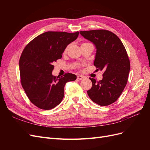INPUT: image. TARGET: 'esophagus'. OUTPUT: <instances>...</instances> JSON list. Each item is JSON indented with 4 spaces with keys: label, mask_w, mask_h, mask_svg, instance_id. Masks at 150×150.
Here are the masks:
<instances>
[{
    "label": "esophagus",
    "mask_w": 150,
    "mask_h": 150,
    "mask_svg": "<svg viewBox=\"0 0 150 150\" xmlns=\"http://www.w3.org/2000/svg\"><path fill=\"white\" fill-rule=\"evenodd\" d=\"M77 78H78V80H81L84 79V76H82V75H78V76H77Z\"/></svg>",
    "instance_id": "obj_1"
}]
</instances>
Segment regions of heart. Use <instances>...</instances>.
I'll list each match as a JSON object with an SVG mask.
<instances>
[{"label": "heart", "mask_w": 150, "mask_h": 150, "mask_svg": "<svg viewBox=\"0 0 150 150\" xmlns=\"http://www.w3.org/2000/svg\"><path fill=\"white\" fill-rule=\"evenodd\" d=\"M90 44V43H87V42H85V43H83L82 44H81V45H85V44ZM68 48H69V46H67L66 48L65 49V50H64V53H66L67 52V50H68Z\"/></svg>", "instance_id": "1"}]
</instances>
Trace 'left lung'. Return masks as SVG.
Returning a JSON list of instances; mask_svg holds the SVG:
<instances>
[{"label":"left lung","instance_id":"1","mask_svg":"<svg viewBox=\"0 0 150 150\" xmlns=\"http://www.w3.org/2000/svg\"><path fill=\"white\" fill-rule=\"evenodd\" d=\"M80 33L95 45L94 66L97 70L104 71L99 81L89 78L92 86L87 92L88 96L100 106L111 105L119 98L128 81L130 62L127 52L119 37L110 31L94 30Z\"/></svg>","mask_w":150,"mask_h":150}]
</instances>
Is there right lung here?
<instances>
[{
	"instance_id": "obj_1",
	"label": "right lung",
	"mask_w": 150,
	"mask_h": 150,
	"mask_svg": "<svg viewBox=\"0 0 150 150\" xmlns=\"http://www.w3.org/2000/svg\"><path fill=\"white\" fill-rule=\"evenodd\" d=\"M79 35L63 31H47L34 38L23 50L19 59L21 82L30 101L38 108L49 110L58 105L64 97L66 83L76 76L67 73L52 75L53 63L62 58L67 46Z\"/></svg>"
}]
</instances>
